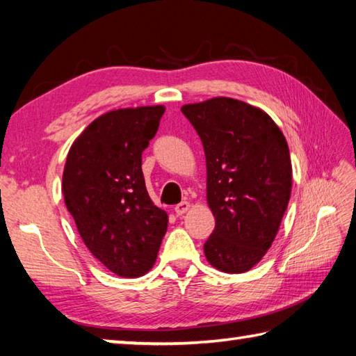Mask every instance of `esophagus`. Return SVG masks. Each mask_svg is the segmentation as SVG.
Returning a JSON list of instances; mask_svg holds the SVG:
<instances>
[{
  "label": "esophagus",
  "mask_w": 356,
  "mask_h": 356,
  "mask_svg": "<svg viewBox=\"0 0 356 356\" xmlns=\"http://www.w3.org/2000/svg\"><path fill=\"white\" fill-rule=\"evenodd\" d=\"M190 210V202L188 201H182L180 204H177L176 207H174V212H176L177 215H184Z\"/></svg>",
  "instance_id": "obj_1"
}]
</instances>
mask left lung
I'll use <instances>...</instances> for the list:
<instances>
[{
    "instance_id": "obj_1",
    "label": "left lung",
    "mask_w": 356,
    "mask_h": 356,
    "mask_svg": "<svg viewBox=\"0 0 356 356\" xmlns=\"http://www.w3.org/2000/svg\"><path fill=\"white\" fill-rule=\"evenodd\" d=\"M182 113L206 154L215 229L204 254L225 273L248 272L272 246L291 200L286 138L261 108L231 97L184 105Z\"/></svg>"
}]
</instances>
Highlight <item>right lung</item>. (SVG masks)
<instances>
[{
  "label": "right lung",
  "mask_w": 356,
  "mask_h": 356,
  "mask_svg": "<svg viewBox=\"0 0 356 356\" xmlns=\"http://www.w3.org/2000/svg\"><path fill=\"white\" fill-rule=\"evenodd\" d=\"M163 105L102 114L76 138L65 160L63 195L84 245L110 272L138 278L155 264L168 213L154 206L141 170Z\"/></svg>",
  "instance_id": "1"
}]
</instances>
